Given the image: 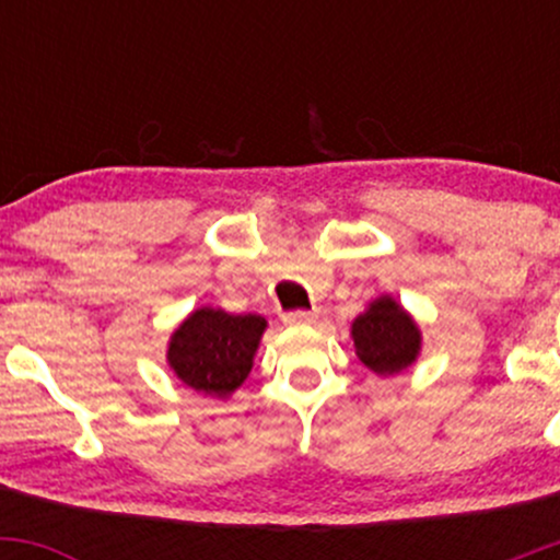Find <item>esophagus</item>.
<instances>
[{
  "label": "esophagus",
  "instance_id": "1",
  "mask_svg": "<svg viewBox=\"0 0 560 560\" xmlns=\"http://www.w3.org/2000/svg\"><path fill=\"white\" fill-rule=\"evenodd\" d=\"M316 320H318V313H313V311H294V313H287V316H284V324L294 326V329H302V326H313Z\"/></svg>",
  "mask_w": 560,
  "mask_h": 560
}]
</instances>
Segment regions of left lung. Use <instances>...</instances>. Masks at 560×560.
Segmentation results:
<instances>
[{
  "label": "left lung",
  "instance_id": "obj_1",
  "mask_svg": "<svg viewBox=\"0 0 560 560\" xmlns=\"http://www.w3.org/2000/svg\"><path fill=\"white\" fill-rule=\"evenodd\" d=\"M355 355L376 376L408 371L421 355V329L416 318L392 294L371 300L350 326Z\"/></svg>",
  "mask_w": 560,
  "mask_h": 560
}]
</instances>
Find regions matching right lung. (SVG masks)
Instances as JSON below:
<instances>
[{
	"mask_svg": "<svg viewBox=\"0 0 560 560\" xmlns=\"http://www.w3.org/2000/svg\"><path fill=\"white\" fill-rule=\"evenodd\" d=\"M266 326L258 313L234 316L223 307L202 305L173 329L165 361L189 389L229 400L253 371Z\"/></svg>",
	"mask_w": 560,
	"mask_h": 560,
	"instance_id": "right-lung-1",
	"label": "right lung"
}]
</instances>
